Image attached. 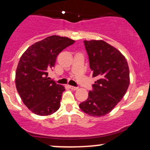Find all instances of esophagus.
Instances as JSON below:
<instances>
[{"instance_id": "34e87169", "label": "esophagus", "mask_w": 150, "mask_h": 150, "mask_svg": "<svg viewBox=\"0 0 150 150\" xmlns=\"http://www.w3.org/2000/svg\"><path fill=\"white\" fill-rule=\"evenodd\" d=\"M69 88H70L71 89H72V90H78V87H75V86H69Z\"/></svg>"}]
</instances>
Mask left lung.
<instances>
[{
  "mask_svg": "<svg viewBox=\"0 0 150 150\" xmlns=\"http://www.w3.org/2000/svg\"><path fill=\"white\" fill-rule=\"evenodd\" d=\"M84 44L96 81L88 99L79 107L88 115L101 117L110 112L126 93L129 68L121 53L104 40H84Z\"/></svg>",
  "mask_w": 150,
  "mask_h": 150,
  "instance_id": "1",
  "label": "left lung"
}]
</instances>
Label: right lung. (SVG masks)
<instances>
[{
  "label": "right lung",
  "instance_id": "obj_1",
  "mask_svg": "<svg viewBox=\"0 0 150 150\" xmlns=\"http://www.w3.org/2000/svg\"><path fill=\"white\" fill-rule=\"evenodd\" d=\"M75 40L51 35L30 46L21 57L16 71L15 83L23 103L38 115L47 116L60 107L65 91L48 78L58 54Z\"/></svg>",
  "mask_w": 150,
  "mask_h": 150
}]
</instances>
